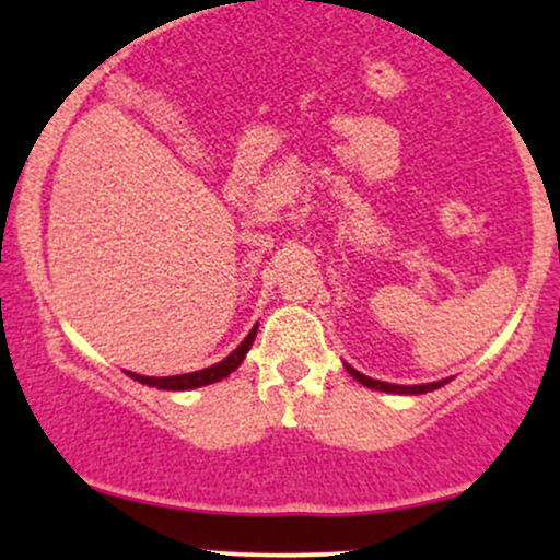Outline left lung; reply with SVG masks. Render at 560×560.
I'll use <instances>...</instances> for the list:
<instances>
[{
  "label": "left lung",
  "instance_id": "left-lung-1",
  "mask_svg": "<svg viewBox=\"0 0 560 560\" xmlns=\"http://www.w3.org/2000/svg\"><path fill=\"white\" fill-rule=\"evenodd\" d=\"M347 371H350V374L355 376L358 382L365 384V387H371V389H382V392H397V395H423V392H432V389L442 387V384H445V382H434V384H419V387H400V384L376 382V378H369V376H363L361 371L350 369V365H347Z\"/></svg>",
  "mask_w": 560,
  "mask_h": 560
}]
</instances>
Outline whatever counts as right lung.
Returning <instances> with one entry per match:
<instances>
[{
    "label": "right lung",
    "instance_id": "add662e5",
    "mask_svg": "<svg viewBox=\"0 0 560 560\" xmlns=\"http://www.w3.org/2000/svg\"><path fill=\"white\" fill-rule=\"evenodd\" d=\"M255 334H258V326H255L253 331L247 334V339L236 347L234 352H231L229 358H223L221 363L210 365V369H202V371H191V374H182V376H139V374H131L128 371V376L137 378L141 384H150V387H158V389H195V387H205V384H213V382H221V378H226L231 371L240 369V363L244 361V355H247L249 345H253Z\"/></svg>",
    "mask_w": 560,
    "mask_h": 560
}]
</instances>
